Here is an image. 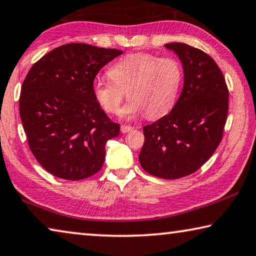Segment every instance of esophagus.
I'll list each match as a JSON object with an SVG mask.
<instances>
[{"label":"esophagus","mask_w":256,"mask_h":256,"mask_svg":"<svg viewBox=\"0 0 256 256\" xmlns=\"http://www.w3.org/2000/svg\"><path fill=\"white\" fill-rule=\"evenodd\" d=\"M132 130H133V128L130 126V125H122V126H120V132H122V133L131 132Z\"/></svg>","instance_id":"esophagus-1"}]
</instances>
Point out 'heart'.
Segmentation results:
<instances>
[{
    "label": "heart",
    "instance_id": "obj_1",
    "mask_svg": "<svg viewBox=\"0 0 256 256\" xmlns=\"http://www.w3.org/2000/svg\"><path fill=\"white\" fill-rule=\"evenodd\" d=\"M110 80L96 78L93 96L106 112L116 114L126 92L130 100L120 115L131 118L146 112L149 118L164 116L173 108L179 94L184 70L173 56L160 58L152 54H133L109 68Z\"/></svg>",
    "mask_w": 256,
    "mask_h": 256
}]
</instances>
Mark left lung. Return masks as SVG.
Instances as JSON below:
<instances>
[{
    "label": "left lung",
    "mask_w": 256,
    "mask_h": 256,
    "mask_svg": "<svg viewBox=\"0 0 256 256\" xmlns=\"http://www.w3.org/2000/svg\"><path fill=\"white\" fill-rule=\"evenodd\" d=\"M184 67V88L170 114L144 128L142 168L160 179L196 172L216 152L223 136L229 91L216 62L184 43H168Z\"/></svg>",
    "instance_id": "left-lung-1"
}]
</instances>
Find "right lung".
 Segmentation results:
<instances>
[{
    "label": "right lung",
    "mask_w": 256,
    "mask_h": 256,
    "mask_svg": "<svg viewBox=\"0 0 256 256\" xmlns=\"http://www.w3.org/2000/svg\"><path fill=\"white\" fill-rule=\"evenodd\" d=\"M123 52L84 43L56 48L33 64L22 85L19 114L28 146L44 170L83 180L102 168L108 140L118 136L96 102L99 70Z\"/></svg>",
    "instance_id": "obj_1"
}]
</instances>
